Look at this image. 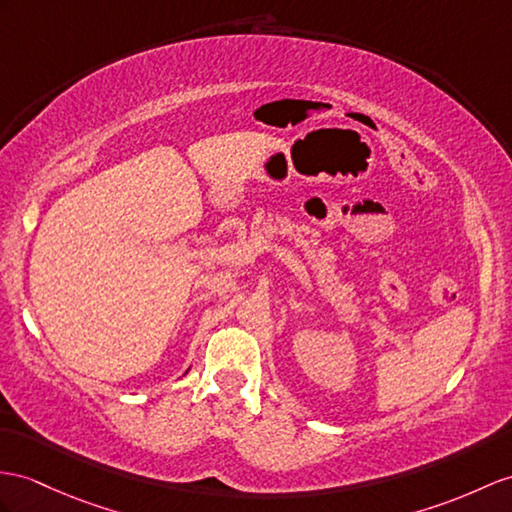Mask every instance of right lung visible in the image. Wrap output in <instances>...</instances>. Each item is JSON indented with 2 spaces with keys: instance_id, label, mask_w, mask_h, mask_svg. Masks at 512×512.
I'll list each match as a JSON object with an SVG mask.
<instances>
[{
  "instance_id": "obj_1",
  "label": "right lung",
  "mask_w": 512,
  "mask_h": 512,
  "mask_svg": "<svg viewBox=\"0 0 512 512\" xmlns=\"http://www.w3.org/2000/svg\"><path fill=\"white\" fill-rule=\"evenodd\" d=\"M186 371H189V369H186Z\"/></svg>"
}]
</instances>
